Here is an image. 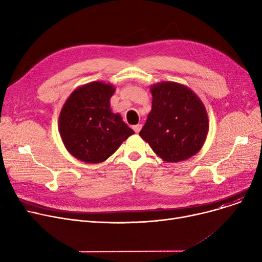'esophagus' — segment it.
I'll return each mask as SVG.
<instances>
[{
    "label": "esophagus",
    "instance_id": "esophagus-1",
    "mask_svg": "<svg viewBox=\"0 0 262 262\" xmlns=\"http://www.w3.org/2000/svg\"><path fill=\"white\" fill-rule=\"evenodd\" d=\"M141 127H142V125H141V124H136V125H134V126H133V129L135 130V133H137V134H138V133L140 132Z\"/></svg>",
    "mask_w": 262,
    "mask_h": 262
}]
</instances>
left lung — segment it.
I'll list each match as a JSON object with an SVG mask.
<instances>
[{
	"label": "left lung",
	"instance_id": "obj_1",
	"mask_svg": "<svg viewBox=\"0 0 262 262\" xmlns=\"http://www.w3.org/2000/svg\"><path fill=\"white\" fill-rule=\"evenodd\" d=\"M152 109L141 138L167 162L187 160L199 153L209 130L206 108L199 96L185 85L160 81L150 86Z\"/></svg>",
	"mask_w": 262,
	"mask_h": 262
}]
</instances>
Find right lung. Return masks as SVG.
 <instances>
[{
    "instance_id": "1",
    "label": "right lung",
    "mask_w": 262,
    "mask_h": 262,
    "mask_svg": "<svg viewBox=\"0 0 262 262\" xmlns=\"http://www.w3.org/2000/svg\"><path fill=\"white\" fill-rule=\"evenodd\" d=\"M115 91L109 82L91 81L76 88L63 104L58 130L68 152L78 160L103 162L135 134L110 108Z\"/></svg>"
}]
</instances>
